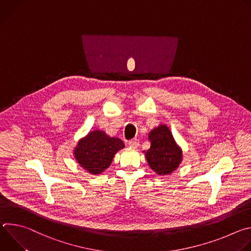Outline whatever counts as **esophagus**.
I'll use <instances>...</instances> for the list:
<instances>
[{"mask_svg": "<svg viewBox=\"0 0 251 251\" xmlns=\"http://www.w3.org/2000/svg\"><path fill=\"white\" fill-rule=\"evenodd\" d=\"M128 145L132 148H137L139 146V140L137 139H132L128 141Z\"/></svg>", "mask_w": 251, "mask_h": 251, "instance_id": "34e87169", "label": "esophagus"}]
</instances>
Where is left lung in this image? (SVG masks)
<instances>
[{
	"label": "left lung",
	"instance_id": "obj_1",
	"mask_svg": "<svg viewBox=\"0 0 251 251\" xmlns=\"http://www.w3.org/2000/svg\"><path fill=\"white\" fill-rule=\"evenodd\" d=\"M151 147L146 152L149 166L158 175H169L182 161V151L176 145L172 133L166 125L155 128L149 134Z\"/></svg>",
	"mask_w": 251,
	"mask_h": 251
}]
</instances>
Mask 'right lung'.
Here are the masks:
<instances>
[{"label": "right lung", "instance_id": "1", "mask_svg": "<svg viewBox=\"0 0 251 251\" xmlns=\"http://www.w3.org/2000/svg\"><path fill=\"white\" fill-rule=\"evenodd\" d=\"M124 147V143L120 139L109 137L97 130L79 141L75 156L81 167L96 175L108 168L115 153Z\"/></svg>", "mask_w": 251, "mask_h": 251}]
</instances>
